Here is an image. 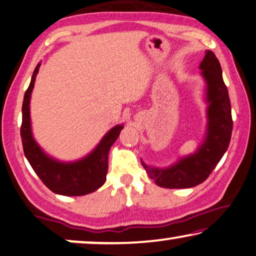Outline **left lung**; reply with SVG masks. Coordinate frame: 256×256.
Segmentation results:
<instances>
[{"label": "left lung", "instance_id": "8db88e82", "mask_svg": "<svg viewBox=\"0 0 256 256\" xmlns=\"http://www.w3.org/2000/svg\"><path fill=\"white\" fill-rule=\"evenodd\" d=\"M202 76L207 84V132L205 140L194 154L180 159L168 168L142 164L156 186L167 188H186L202 183L229 146L232 132L231 104L222 68L213 51L207 50L200 64Z\"/></svg>", "mask_w": 256, "mask_h": 256}]
</instances>
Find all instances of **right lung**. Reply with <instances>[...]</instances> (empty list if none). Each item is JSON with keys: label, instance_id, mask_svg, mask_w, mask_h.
Here are the masks:
<instances>
[{"label": "right lung", "instance_id": "right-lung-1", "mask_svg": "<svg viewBox=\"0 0 256 256\" xmlns=\"http://www.w3.org/2000/svg\"><path fill=\"white\" fill-rule=\"evenodd\" d=\"M41 64L35 68L32 80L22 102V122L20 136L25 156L44 186L57 194L84 196L103 186L108 169V151L119 137L124 124L113 127L102 138L92 153L74 162H62L51 158L35 142L30 128V102L36 74Z\"/></svg>", "mask_w": 256, "mask_h": 256}]
</instances>
